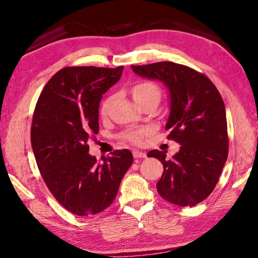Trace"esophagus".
I'll use <instances>...</instances> for the list:
<instances>
[{"label":"esophagus","mask_w":258,"mask_h":258,"mask_svg":"<svg viewBox=\"0 0 258 258\" xmlns=\"http://www.w3.org/2000/svg\"><path fill=\"white\" fill-rule=\"evenodd\" d=\"M133 157L134 158H145L147 156V154L144 153V151L140 150H133Z\"/></svg>","instance_id":"obj_1"}]
</instances>
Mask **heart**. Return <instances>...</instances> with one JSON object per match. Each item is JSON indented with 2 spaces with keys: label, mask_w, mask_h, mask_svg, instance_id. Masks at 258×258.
<instances>
[{
  "label": "heart",
  "mask_w": 258,
  "mask_h": 258,
  "mask_svg": "<svg viewBox=\"0 0 258 258\" xmlns=\"http://www.w3.org/2000/svg\"><path fill=\"white\" fill-rule=\"evenodd\" d=\"M132 96L134 101L137 103H141L142 101L151 99V97H156L159 100V96H161V92H159V88L156 85L151 81H141V83H138L134 85L132 88ZM110 103H111V97H108L107 100L103 101V103L101 105V114L102 116H105L109 110ZM150 133L149 127H137L126 131L121 134V139H124L125 141L131 142L133 145H140L142 141H144V138L148 136Z\"/></svg>",
  "instance_id": "heart-1"
}]
</instances>
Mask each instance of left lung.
Wrapping results in <instances>:
<instances>
[{
    "mask_svg": "<svg viewBox=\"0 0 258 258\" xmlns=\"http://www.w3.org/2000/svg\"><path fill=\"white\" fill-rule=\"evenodd\" d=\"M137 75L156 79L169 88L171 110L167 139L180 145L172 159L164 151L150 150L164 172L157 191L167 202L193 207L211 194L228 155L226 111L218 89L203 73L186 65L158 62L132 65Z\"/></svg>",
    "mask_w": 258,
    "mask_h": 258,
    "instance_id": "left-lung-1",
    "label": "left lung"
}]
</instances>
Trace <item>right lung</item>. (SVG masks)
<instances>
[{"instance_id": "right-lung-1", "label": "right lung", "mask_w": 258, "mask_h": 258, "mask_svg": "<svg viewBox=\"0 0 258 258\" xmlns=\"http://www.w3.org/2000/svg\"><path fill=\"white\" fill-rule=\"evenodd\" d=\"M116 69L71 67L59 70L41 92L31 127V144L41 177L65 209L93 216L107 209L133 163L128 149L97 163L88 140L99 132L102 95L120 79Z\"/></svg>"}]
</instances>
